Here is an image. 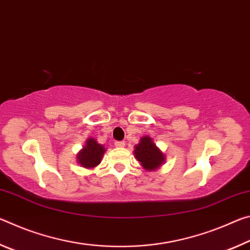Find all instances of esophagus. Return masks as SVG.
Listing matches in <instances>:
<instances>
[{"instance_id":"34e87169","label":"esophagus","mask_w":250,"mask_h":250,"mask_svg":"<svg viewBox=\"0 0 250 250\" xmlns=\"http://www.w3.org/2000/svg\"><path fill=\"white\" fill-rule=\"evenodd\" d=\"M115 146L117 147V148H123V147L125 146V143L124 142H116Z\"/></svg>"}]
</instances>
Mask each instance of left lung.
Segmentation results:
<instances>
[{
    "instance_id": "1",
    "label": "left lung",
    "mask_w": 250,
    "mask_h": 250,
    "mask_svg": "<svg viewBox=\"0 0 250 250\" xmlns=\"http://www.w3.org/2000/svg\"><path fill=\"white\" fill-rule=\"evenodd\" d=\"M134 156L147 171H154L165 163V155L155 144L150 136H143L134 147Z\"/></svg>"
}]
</instances>
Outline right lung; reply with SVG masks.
<instances>
[{
    "label": "right lung",
    "instance_id": "obj_1",
    "mask_svg": "<svg viewBox=\"0 0 250 250\" xmlns=\"http://www.w3.org/2000/svg\"><path fill=\"white\" fill-rule=\"evenodd\" d=\"M105 152L106 148L104 145L98 144L95 138L88 137L83 148L76 155L77 164H80L81 167L87 169L95 168L96 166L100 165Z\"/></svg>",
    "mask_w": 250,
    "mask_h": 250
}]
</instances>
